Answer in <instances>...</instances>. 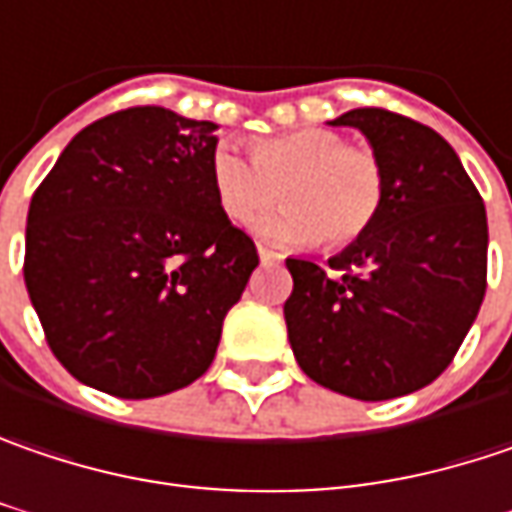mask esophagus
Here are the masks:
<instances>
[{
  "label": "esophagus",
  "mask_w": 512,
  "mask_h": 512,
  "mask_svg": "<svg viewBox=\"0 0 512 512\" xmlns=\"http://www.w3.org/2000/svg\"><path fill=\"white\" fill-rule=\"evenodd\" d=\"M257 255H260V263H275V260H281L278 252H272V249H266V246H257Z\"/></svg>",
  "instance_id": "obj_1"
}]
</instances>
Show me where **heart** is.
Returning a JSON list of instances; mask_svg holds the SVG:
<instances>
[{
	"label": "heart",
	"instance_id": "1",
	"mask_svg": "<svg viewBox=\"0 0 512 512\" xmlns=\"http://www.w3.org/2000/svg\"><path fill=\"white\" fill-rule=\"evenodd\" d=\"M208 170L231 223H252L281 196L284 211L260 220L257 231L292 246L318 240L330 252L345 249L371 228L385 194V173L374 150L353 147L321 127L257 138L252 159L220 144Z\"/></svg>",
	"mask_w": 512,
	"mask_h": 512
}]
</instances>
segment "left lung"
<instances>
[{
	"mask_svg": "<svg viewBox=\"0 0 512 512\" xmlns=\"http://www.w3.org/2000/svg\"><path fill=\"white\" fill-rule=\"evenodd\" d=\"M368 138L385 173L371 228L330 272L289 257L284 318L301 371L353 400H394L449 368L487 292V211L426 124L362 106L330 121Z\"/></svg>",
	"mask_w": 512,
	"mask_h": 512,
	"instance_id": "left-lung-1",
	"label": "left lung"
}]
</instances>
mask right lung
<instances>
[{
	"label": "right lung",
	"instance_id": "add662e5",
	"mask_svg": "<svg viewBox=\"0 0 512 512\" xmlns=\"http://www.w3.org/2000/svg\"><path fill=\"white\" fill-rule=\"evenodd\" d=\"M217 124L133 106L83 127L31 196L25 286L51 353L124 400L205 374L257 266L214 188Z\"/></svg>",
	"mask_w": 512,
	"mask_h": 512
}]
</instances>
